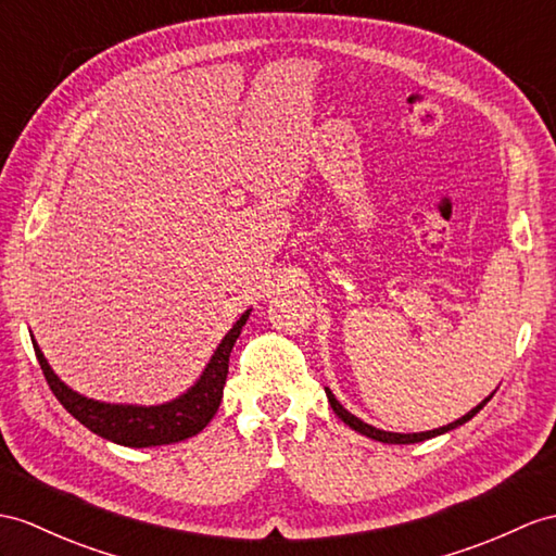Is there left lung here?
<instances>
[{
	"mask_svg": "<svg viewBox=\"0 0 556 556\" xmlns=\"http://www.w3.org/2000/svg\"><path fill=\"white\" fill-rule=\"evenodd\" d=\"M325 394H328V401H330V405H332V410H334V415L342 419L344 425H349L351 429L354 431H358V434H363V437H368V439H375V441H382V443H419V441H427V439H434V437H441V434H445V431H451V429H455V427H459V425H465V422H469V419L477 415L485 403H489L491 399H493V394L489 396V399H483L477 408H471L467 415H463L459 419H455V422H451V425H445V427H439V429H431V431H419V434H396V431H384V429H377V427H372V425H368V422H363V419H358L356 415H351L344 405L334 399V394L330 389H325Z\"/></svg>",
	"mask_w": 556,
	"mask_h": 556,
	"instance_id": "left-lung-1",
	"label": "left lung"
}]
</instances>
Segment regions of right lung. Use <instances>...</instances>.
Returning <instances> with one entry per match:
<instances>
[{
  "label": "right lung",
  "instance_id": "1",
  "mask_svg": "<svg viewBox=\"0 0 556 556\" xmlns=\"http://www.w3.org/2000/svg\"><path fill=\"white\" fill-rule=\"evenodd\" d=\"M248 318L250 308L233 323V328L226 332L222 344L216 346L210 363L205 365V370L198 377V382L179 399L162 405L103 403L77 394V391L61 382L59 375L51 370V365L47 363L42 349L37 346L35 337L33 346L39 361V368H42L53 396L61 401L63 408L71 413L77 422H83L89 431H93V434L119 445H127V448H148V445H167L191 439L210 425V419L219 410V403L224 396L228 356H231V349Z\"/></svg>",
  "mask_w": 556,
  "mask_h": 556
}]
</instances>
